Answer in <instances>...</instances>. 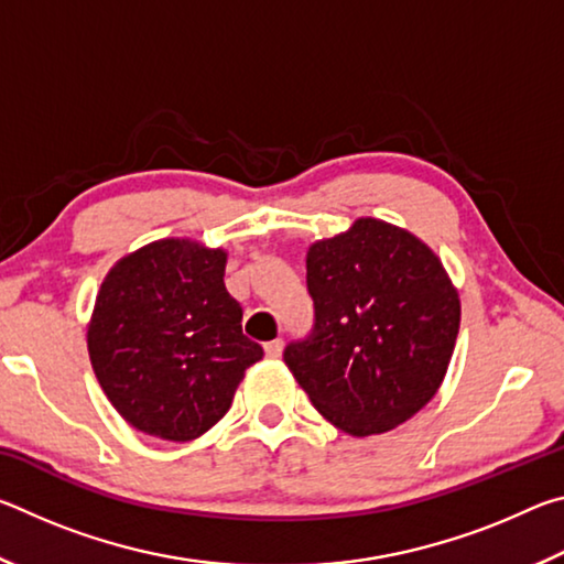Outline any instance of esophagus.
Listing matches in <instances>:
<instances>
[{"label": "esophagus", "mask_w": 564, "mask_h": 564, "mask_svg": "<svg viewBox=\"0 0 564 564\" xmlns=\"http://www.w3.org/2000/svg\"><path fill=\"white\" fill-rule=\"evenodd\" d=\"M263 350H265V356H269V358H279L281 352H283V340H281V338L269 340V343H265V346H263Z\"/></svg>", "instance_id": "34e87169"}]
</instances>
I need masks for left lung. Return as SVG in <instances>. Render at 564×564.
Returning a JSON list of instances; mask_svg holds the SVG:
<instances>
[{"instance_id":"8db88e82","label":"left lung","mask_w":564,"mask_h":564,"mask_svg":"<svg viewBox=\"0 0 564 564\" xmlns=\"http://www.w3.org/2000/svg\"><path fill=\"white\" fill-rule=\"evenodd\" d=\"M313 328L283 360L343 433L393 431L441 388L460 301L437 256L413 234L358 218L308 248Z\"/></svg>"}]
</instances>
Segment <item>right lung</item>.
<instances>
[{
  "label": "right lung",
  "instance_id": "obj_1",
  "mask_svg": "<svg viewBox=\"0 0 564 564\" xmlns=\"http://www.w3.org/2000/svg\"><path fill=\"white\" fill-rule=\"evenodd\" d=\"M226 253L166 238L121 259L94 305L89 358L121 417L141 433L186 443L231 408L248 366L243 311L224 283Z\"/></svg>",
  "mask_w": 564,
  "mask_h": 564
}]
</instances>
